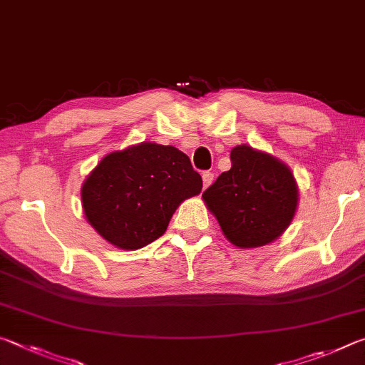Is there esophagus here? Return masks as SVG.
<instances>
[{"instance_id":"obj_1","label":"esophagus","mask_w":365,"mask_h":365,"mask_svg":"<svg viewBox=\"0 0 365 365\" xmlns=\"http://www.w3.org/2000/svg\"><path fill=\"white\" fill-rule=\"evenodd\" d=\"M212 182H214V174H212V172H205V174H202V187L207 188Z\"/></svg>"}]
</instances>
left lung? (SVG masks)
I'll list each match as a JSON object with an SVG mask.
<instances>
[{
  "instance_id": "8db88e82",
  "label": "left lung",
  "mask_w": 365,
  "mask_h": 365,
  "mask_svg": "<svg viewBox=\"0 0 365 365\" xmlns=\"http://www.w3.org/2000/svg\"><path fill=\"white\" fill-rule=\"evenodd\" d=\"M232 168L202 193L222 232L238 248L272 243L287 230L298 206L292 170L274 156L240 145L230 153Z\"/></svg>"
}]
</instances>
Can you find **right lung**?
I'll return each instance as SVG.
<instances>
[{"label":"right lung","instance_id":"obj_1","mask_svg":"<svg viewBox=\"0 0 365 365\" xmlns=\"http://www.w3.org/2000/svg\"><path fill=\"white\" fill-rule=\"evenodd\" d=\"M201 188L187 154L145 141L101 159L82 185V206L106 242L138 250L163 237L180 202Z\"/></svg>","mask_w":365,"mask_h":365}]
</instances>
